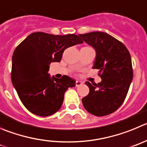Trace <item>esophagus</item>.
Listing matches in <instances>:
<instances>
[{"instance_id":"1","label":"esophagus","mask_w":147,"mask_h":147,"mask_svg":"<svg viewBox=\"0 0 147 147\" xmlns=\"http://www.w3.org/2000/svg\"><path fill=\"white\" fill-rule=\"evenodd\" d=\"M82 84H83V83L81 81H79V80H76V82H75V86H80Z\"/></svg>"}]
</instances>
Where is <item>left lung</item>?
Here are the masks:
<instances>
[{"mask_svg":"<svg viewBox=\"0 0 147 147\" xmlns=\"http://www.w3.org/2000/svg\"><path fill=\"white\" fill-rule=\"evenodd\" d=\"M79 36L96 51L93 68L100 69V83L86 82L89 93L82 99L87 111L96 116L112 113L118 109L127 94L133 72L130 54L118 39L100 31Z\"/></svg>","mask_w":147,"mask_h":147,"instance_id":"left-lung-1","label":"left lung"}]
</instances>
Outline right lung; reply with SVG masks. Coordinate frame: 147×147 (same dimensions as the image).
<instances>
[{
    "instance_id": "obj_1",
    "label": "right lung",
    "mask_w": 147,
    "mask_h": 147,
    "mask_svg": "<svg viewBox=\"0 0 147 147\" xmlns=\"http://www.w3.org/2000/svg\"><path fill=\"white\" fill-rule=\"evenodd\" d=\"M83 43L75 34H30L16 47L12 56L11 78L24 106L34 114L47 116L57 112L69 87L75 81L67 75L60 79L48 74L52 62L61 61L69 47Z\"/></svg>"
}]
</instances>
